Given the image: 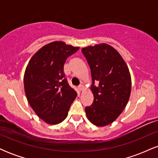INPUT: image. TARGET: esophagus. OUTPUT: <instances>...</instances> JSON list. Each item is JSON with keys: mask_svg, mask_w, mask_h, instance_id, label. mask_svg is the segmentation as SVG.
<instances>
[{"mask_svg": "<svg viewBox=\"0 0 158 158\" xmlns=\"http://www.w3.org/2000/svg\"><path fill=\"white\" fill-rule=\"evenodd\" d=\"M84 86H83V85H80V86L79 87V88H78V90H79V91H82L83 90H84Z\"/></svg>", "mask_w": 158, "mask_h": 158, "instance_id": "obj_1", "label": "esophagus"}]
</instances>
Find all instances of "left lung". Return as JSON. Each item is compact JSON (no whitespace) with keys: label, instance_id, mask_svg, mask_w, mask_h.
<instances>
[{"label":"left lung","instance_id":"1","mask_svg":"<svg viewBox=\"0 0 158 158\" xmlns=\"http://www.w3.org/2000/svg\"><path fill=\"white\" fill-rule=\"evenodd\" d=\"M81 52L90 66L93 83L94 102L85 108L87 118L97 126H108L117 119L128 102L131 74L120 54L109 44L88 46Z\"/></svg>","mask_w":158,"mask_h":158}]
</instances>
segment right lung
Masks as SVG:
<instances>
[{
  "label": "right lung",
  "mask_w": 158,
  "mask_h": 158,
  "mask_svg": "<svg viewBox=\"0 0 158 158\" xmlns=\"http://www.w3.org/2000/svg\"><path fill=\"white\" fill-rule=\"evenodd\" d=\"M79 47L61 41L44 45L32 56L23 76L29 104L40 119L50 125L62 122L77 97L65 79L64 64Z\"/></svg>",
  "instance_id": "add662e5"
}]
</instances>
